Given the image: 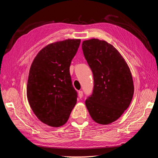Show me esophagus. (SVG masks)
Listing matches in <instances>:
<instances>
[{"mask_svg": "<svg viewBox=\"0 0 158 158\" xmlns=\"http://www.w3.org/2000/svg\"><path fill=\"white\" fill-rule=\"evenodd\" d=\"M78 94V97H79V98H80V99L82 98V96H83V92H82V91H79Z\"/></svg>", "mask_w": 158, "mask_h": 158, "instance_id": "obj_1", "label": "esophagus"}]
</instances>
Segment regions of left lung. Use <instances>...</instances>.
<instances>
[{
  "label": "left lung",
  "mask_w": 158,
  "mask_h": 158,
  "mask_svg": "<svg viewBox=\"0 0 158 158\" xmlns=\"http://www.w3.org/2000/svg\"><path fill=\"white\" fill-rule=\"evenodd\" d=\"M82 47L94 82L85 106L95 123L109 125L130 106L134 94L132 74L120 52L107 41L91 39L84 41Z\"/></svg>",
  "instance_id": "obj_1"
}]
</instances>
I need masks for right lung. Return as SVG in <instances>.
Returning a JSON list of instances; mask_svg holds the SVG:
<instances>
[{"mask_svg":"<svg viewBox=\"0 0 158 158\" xmlns=\"http://www.w3.org/2000/svg\"><path fill=\"white\" fill-rule=\"evenodd\" d=\"M80 40H66L43 48L33 60L27 84L28 102L42 123L59 127L67 122L77 102L70 74Z\"/></svg>","mask_w":158,"mask_h":158,"instance_id":"right-lung-1","label":"right lung"}]
</instances>
